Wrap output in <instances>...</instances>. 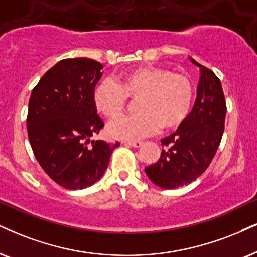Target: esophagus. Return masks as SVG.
<instances>
[{"instance_id":"1","label":"esophagus","mask_w":257,"mask_h":257,"mask_svg":"<svg viewBox=\"0 0 257 257\" xmlns=\"http://www.w3.org/2000/svg\"><path fill=\"white\" fill-rule=\"evenodd\" d=\"M125 144L128 146H132V147H134V148H139V147H141L142 142L141 141H126Z\"/></svg>"}]
</instances>
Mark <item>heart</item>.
I'll return each mask as SVG.
<instances>
[{
    "mask_svg": "<svg viewBox=\"0 0 257 257\" xmlns=\"http://www.w3.org/2000/svg\"><path fill=\"white\" fill-rule=\"evenodd\" d=\"M129 97L138 100L139 113L122 116L108 124L115 139L136 140L153 135L159 129L183 124L192 108L194 85L191 78L162 67H141L123 76L122 84L105 78L95 89L93 100L106 117L121 115Z\"/></svg>",
    "mask_w": 257,
    "mask_h": 257,
    "instance_id": "heart-1",
    "label": "heart"
}]
</instances>
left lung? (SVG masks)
<instances>
[{
  "instance_id": "left-lung-1",
  "label": "left lung",
  "mask_w": 257,
  "mask_h": 257,
  "mask_svg": "<svg viewBox=\"0 0 257 257\" xmlns=\"http://www.w3.org/2000/svg\"><path fill=\"white\" fill-rule=\"evenodd\" d=\"M200 67L194 106L177 132L161 140V157L145 168L159 187L171 190L192 183L200 177L220 145L226 115V103L219 78L210 69Z\"/></svg>"
}]
</instances>
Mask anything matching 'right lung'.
Returning <instances> with one entry per match:
<instances>
[{"mask_svg":"<svg viewBox=\"0 0 257 257\" xmlns=\"http://www.w3.org/2000/svg\"><path fill=\"white\" fill-rule=\"evenodd\" d=\"M102 69L89 58L60 60L41 77L29 98L27 131L35 158L52 180L69 190L99 180L119 145L90 141L104 126L93 100Z\"/></svg>","mask_w":257,"mask_h":257,"instance_id":"right-lung-1","label":"right lung"}]
</instances>
